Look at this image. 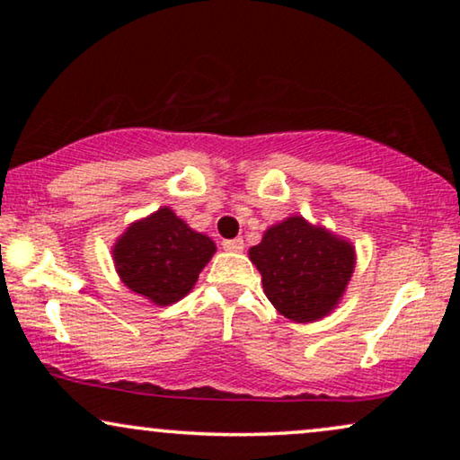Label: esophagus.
I'll use <instances>...</instances> for the list:
<instances>
[{"label":"esophagus","mask_w":460,"mask_h":460,"mask_svg":"<svg viewBox=\"0 0 460 460\" xmlns=\"http://www.w3.org/2000/svg\"><path fill=\"white\" fill-rule=\"evenodd\" d=\"M222 247L226 251H230V253H241V251L244 249V243H243V238H228V241L222 243Z\"/></svg>","instance_id":"obj_1"}]
</instances>
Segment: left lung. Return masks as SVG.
Returning <instances> with one entry per match:
<instances>
[{
	"label": "left lung",
	"instance_id": "left-lung-1",
	"mask_svg": "<svg viewBox=\"0 0 460 460\" xmlns=\"http://www.w3.org/2000/svg\"><path fill=\"white\" fill-rule=\"evenodd\" d=\"M249 257L260 270L266 297L293 323L329 316L356 268L354 244L301 216L268 228Z\"/></svg>",
	"mask_w": 460,
	"mask_h": 460
}]
</instances>
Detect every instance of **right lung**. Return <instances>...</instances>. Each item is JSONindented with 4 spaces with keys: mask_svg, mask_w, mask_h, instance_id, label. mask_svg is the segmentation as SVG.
<instances>
[{
    "mask_svg": "<svg viewBox=\"0 0 460 460\" xmlns=\"http://www.w3.org/2000/svg\"><path fill=\"white\" fill-rule=\"evenodd\" d=\"M213 253L209 236L161 207L117 238L112 261L125 287L156 305H172L192 291Z\"/></svg>",
    "mask_w": 460,
    "mask_h": 460,
    "instance_id": "1",
    "label": "right lung"
}]
</instances>
